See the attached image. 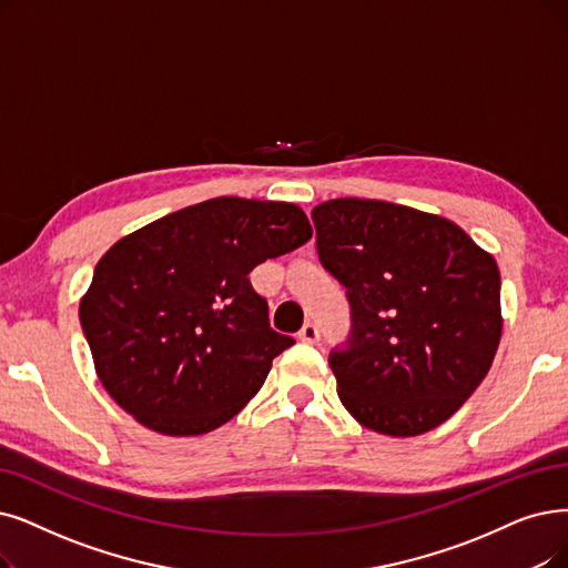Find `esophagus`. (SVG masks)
<instances>
[{"label":"esophagus","instance_id":"esophagus-1","mask_svg":"<svg viewBox=\"0 0 568 568\" xmlns=\"http://www.w3.org/2000/svg\"><path fill=\"white\" fill-rule=\"evenodd\" d=\"M298 337L303 339V343H316V339H320V328H316V324L307 322V324L301 328Z\"/></svg>","mask_w":568,"mask_h":568}]
</instances>
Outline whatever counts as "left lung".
Instances as JSON below:
<instances>
[{"instance_id":"1","label":"left lung","mask_w":568,"mask_h":568,"mask_svg":"<svg viewBox=\"0 0 568 568\" xmlns=\"http://www.w3.org/2000/svg\"><path fill=\"white\" fill-rule=\"evenodd\" d=\"M312 221L352 310L328 354L339 400L384 436L440 426L480 387L501 339L496 261L457 223L384 200H328Z\"/></svg>"}]
</instances>
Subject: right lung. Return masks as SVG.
<instances>
[{"label": "right lung", "mask_w": 568, "mask_h": 568, "mask_svg": "<svg viewBox=\"0 0 568 568\" xmlns=\"http://www.w3.org/2000/svg\"><path fill=\"white\" fill-rule=\"evenodd\" d=\"M310 237L291 202L212 197L119 240L79 307L109 396L165 436L233 419L296 343L270 328L248 272Z\"/></svg>", "instance_id": "obj_1"}]
</instances>
